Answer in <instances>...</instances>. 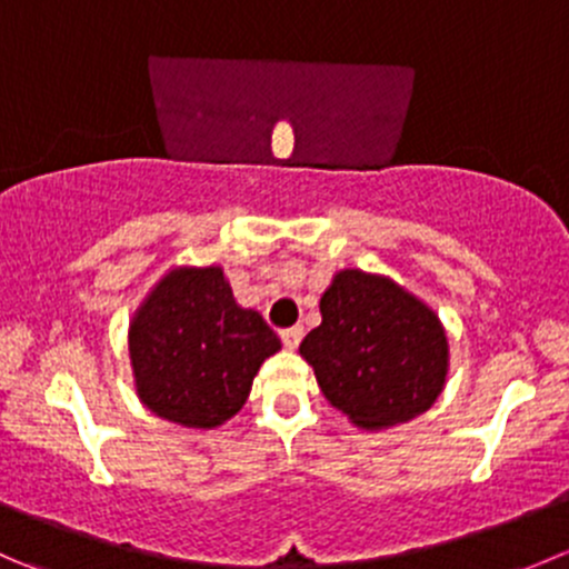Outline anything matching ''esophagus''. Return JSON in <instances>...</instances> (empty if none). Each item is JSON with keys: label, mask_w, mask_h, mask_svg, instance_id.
Returning <instances> with one entry per match:
<instances>
[{"label": "esophagus", "mask_w": 569, "mask_h": 569, "mask_svg": "<svg viewBox=\"0 0 569 569\" xmlns=\"http://www.w3.org/2000/svg\"><path fill=\"white\" fill-rule=\"evenodd\" d=\"M302 336H306V330H302L300 325L286 327V330H280V341H283L286 349H297V347H300Z\"/></svg>", "instance_id": "1"}]
</instances>
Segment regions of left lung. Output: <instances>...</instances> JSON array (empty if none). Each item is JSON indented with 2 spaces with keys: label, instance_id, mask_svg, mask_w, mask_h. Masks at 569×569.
<instances>
[{
  "label": "left lung",
  "instance_id": "1",
  "mask_svg": "<svg viewBox=\"0 0 569 569\" xmlns=\"http://www.w3.org/2000/svg\"><path fill=\"white\" fill-rule=\"evenodd\" d=\"M321 325L300 355L336 410L355 427L391 429L443 393L449 338L438 313L386 274L341 269L319 300Z\"/></svg>",
  "mask_w": 569,
  "mask_h": 569
}]
</instances>
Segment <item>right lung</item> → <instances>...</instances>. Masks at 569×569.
<instances>
[{"instance_id": "add662e5", "label": "right lung", "mask_w": 569, "mask_h": 569, "mask_svg": "<svg viewBox=\"0 0 569 569\" xmlns=\"http://www.w3.org/2000/svg\"><path fill=\"white\" fill-rule=\"evenodd\" d=\"M278 349L261 313L233 300L222 267L170 269L129 325L137 396L153 416L189 429L237 416Z\"/></svg>"}]
</instances>
